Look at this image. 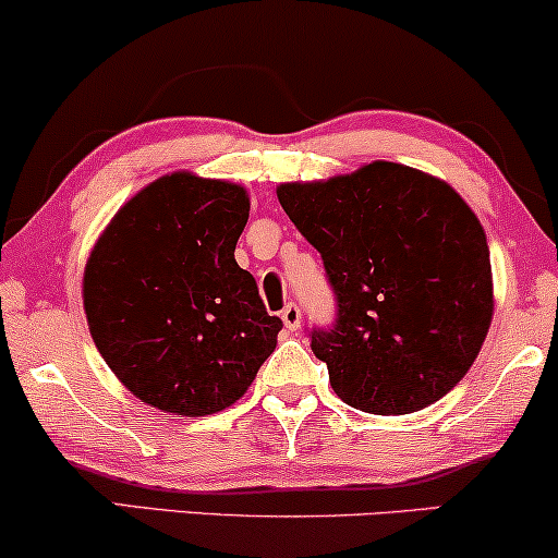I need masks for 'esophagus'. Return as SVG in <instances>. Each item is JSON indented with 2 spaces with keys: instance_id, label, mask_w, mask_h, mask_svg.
Returning a JSON list of instances; mask_svg holds the SVG:
<instances>
[{
  "instance_id": "34e87169",
  "label": "esophagus",
  "mask_w": 558,
  "mask_h": 558,
  "mask_svg": "<svg viewBox=\"0 0 558 558\" xmlns=\"http://www.w3.org/2000/svg\"><path fill=\"white\" fill-rule=\"evenodd\" d=\"M281 320H284V326L290 328V331H298V328L302 326V313H300V307L294 305V302H290V305H287L284 311H281Z\"/></svg>"
}]
</instances>
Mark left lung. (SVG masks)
<instances>
[{"mask_svg":"<svg viewBox=\"0 0 558 558\" xmlns=\"http://www.w3.org/2000/svg\"><path fill=\"white\" fill-rule=\"evenodd\" d=\"M277 196L339 302L336 326L311 333L336 396L398 416L450 393L494 315L486 232L458 191L375 160L328 181L281 183Z\"/></svg>","mask_w":558,"mask_h":558,"instance_id":"8db88e82","label":"left lung"}]
</instances>
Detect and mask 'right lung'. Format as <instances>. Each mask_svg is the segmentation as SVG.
Wrapping results in <instances>:
<instances>
[{
	"mask_svg": "<svg viewBox=\"0 0 558 558\" xmlns=\"http://www.w3.org/2000/svg\"><path fill=\"white\" fill-rule=\"evenodd\" d=\"M247 211L243 185L178 170L129 198L89 251L82 302L95 347L165 414L227 409L277 349L281 320L235 260Z\"/></svg>",
	"mask_w": 558,
	"mask_h": 558,
	"instance_id": "1",
	"label": "right lung"
}]
</instances>
